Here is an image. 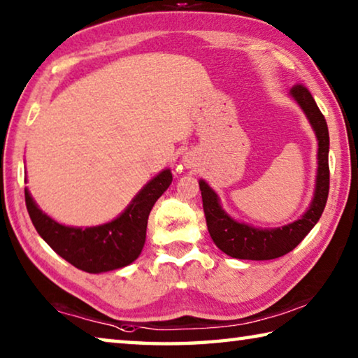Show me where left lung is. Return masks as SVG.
I'll use <instances>...</instances> for the list:
<instances>
[{"instance_id":"obj_1","label":"left lung","mask_w":358,"mask_h":358,"mask_svg":"<svg viewBox=\"0 0 358 358\" xmlns=\"http://www.w3.org/2000/svg\"><path fill=\"white\" fill-rule=\"evenodd\" d=\"M290 96L305 112L317 137V177L311 205L300 220L290 222L287 226L257 229L230 217L222 210L217 194L201 180L199 186L202 191L203 213L210 237L213 238L215 245L230 257L246 260H270L281 257L292 251L310 234V230L316 226L319 217L322 216L330 186L329 128H327V121L322 112L319 110L310 90L303 85H295L290 90Z\"/></svg>"}]
</instances>
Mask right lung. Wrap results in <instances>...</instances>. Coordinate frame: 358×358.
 I'll return each instance as SVG.
<instances>
[{
    "mask_svg": "<svg viewBox=\"0 0 358 358\" xmlns=\"http://www.w3.org/2000/svg\"><path fill=\"white\" fill-rule=\"evenodd\" d=\"M171 183L172 172L166 169L142 187L117 220L85 229L52 220L36 205L27 187L25 202L33 226L58 256L78 270L102 273L129 265L141 256L150 211Z\"/></svg>",
    "mask_w": 358,
    "mask_h": 358,
    "instance_id": "add662e5",
    "label": "right lung"
}]
</instances>
